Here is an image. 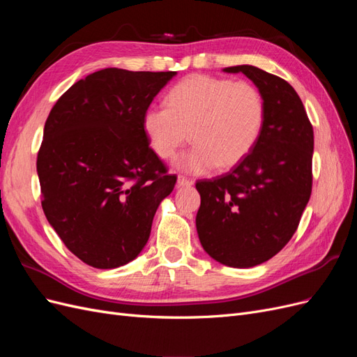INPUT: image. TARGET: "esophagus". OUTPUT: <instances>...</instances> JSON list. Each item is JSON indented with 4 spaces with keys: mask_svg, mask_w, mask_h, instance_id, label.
I'll return each mask as SVG.
<instances>
[{
    "mask_svg": "<svg viewBox=\"0 0 357 357\" xmlns=\"http://www.w3.org/2000/svg\"><path fill=\"white\" fill-rule=\"evenodd\" d=\"M177 185L178 186H192L193 185V180L192 178H188V177H185V176H178V178H177Z\"/></svg>",
    "mask_w": 357,
    "mask_h": 357,
    "instance_id": "34e87169",
    "label": "esophagus"
}]
</instances>
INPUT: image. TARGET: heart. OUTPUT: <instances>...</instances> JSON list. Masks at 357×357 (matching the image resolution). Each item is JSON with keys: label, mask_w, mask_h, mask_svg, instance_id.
I'll use <instances>...</instances> for the list:
<instances>
[{"label": "heart", "mask_w": 357, "mask_h": 357, "mask_svg": "<svg viewBox=\"0 0 357 357\" xmlns=\"http://www.w3.org/2000/svg\"><path fill=\"white\" fill-rule=\"evenodd\" d=\"M265 102L252 83L192 75L171 89L168 107H149L143 129L150 147L171 159L189 139L195 143L180 168L205 172L234 168L250 155L262 134Z\"/></svg>", "instance_id": "1"}]
</instances>
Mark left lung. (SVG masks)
Wrapping results in <instances>:
<instances>
[{"instance_id": "1", "label": "left lung", "mask_w": 357, "mask_h": 357, "mask_svg": "<svg viewBox=\"0 0 357 357\" xmlns=\"http://www.w3.org/2000/svg\"><path fill=\"white\" fill-rule=\"evenodd\" d=\"M243 73L261 92L265 123L241 164L197 181L199 241L215 261L232 268L266 262L290 241L311 197L314 134L299 95L278 75L253 66Z\"/></svg>"}]
</instances>
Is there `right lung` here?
Masks as SVG:
<instances>
[{
    "instance_id": "obj_1",
    "label": "right lung",
    "mask_w": 357,
    "mask_h": 357,
    "mask_svg": "<svg viewBox=\"0 0 357 357\" xmlns=\"http://www.w3.org/2000/svg\"><path fill=\"white\" fill-rule=\"evenodd\" d=\"M174 74L100 70L49 113L37 155L41 207L86 265L110 269L135 259L176 186L143 129L144 112Z\"/></svg>"
}]
</instances>
